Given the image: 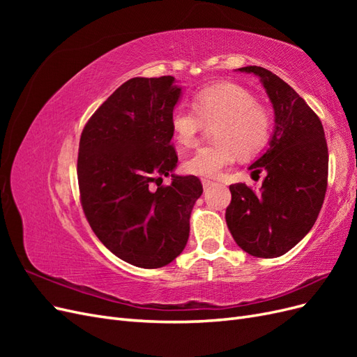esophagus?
Returning <instances> with one entry per match:
<instances>
[{"label":"esophagus","mask_w":357,"mask_h":357,"mask_svg":"<svg viewBox=\"0 0 357 357\" xmlns=\"http://www.w3.org/2000/svg\"><path fill=\"white\" fill-rule=\"evenodd\" d=\"M201 181H202V186H204V189H208V188L213 185V181H211V180H208V178H202Z\"/></svg>","instance_id":"obj_1"}]
</instances>
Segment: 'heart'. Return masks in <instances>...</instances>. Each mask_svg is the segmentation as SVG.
I'll list each match as a JSON object with an SVG mask.
<instances>
[{
    "label": "heart",
    "mask_w": 357,
    "mask_h": 357,
    "mask_svg": "<svg viewBox=\"0 0 357 357\" xmlns=\"http://www.w3.org/2000/svg\"><path fill=\"white\" fill-rule=\"evenodd\" d=\"M214 125L215 142L198 147L183 167L193 176L215 177L236 156L261 150L271 132V119L252 93L232 83L205 86L193 96V105L180 102L169 114L172 137L180 146H192L202 121Z\"/></svg>",
    "instance_id": "obj_1"
}]
</instances>
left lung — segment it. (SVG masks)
Listing matches in <instances>:
<instances>
[{"label":"left lung","mask_w":357,"mask_h":357,"mask_svg":"<svg viewBox=\"0 0 357 357\" xmlns=\"http://www.w3.org/2000/svg\"><path fill=\"white\" fill-rule=\"evenodd\" d=\"M241 73L261 79L274 109V131L266 152L248 167L266 171L259 192L231 185L226 225L235 243L256 257L287 253L310 232L328 188V144L317 114L290 86L262 67Z\"/></svg>","instance_id":"left-lung-1"}]
</instances>
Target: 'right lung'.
<instances>
[{
    "label": "right lung",
    "mask_w": 357,
    "mask_h": 357,
    "mask_svg": "<svg viewBox=\"0 0 357 357\" xmlns=\"http://www.w3.org/2000/svg\"><path fill=\"white\" fill-rule=\"evenodd\" d=\"M181 88L172 75L134 77L86 123L79 144L80 201L92 231L122 261L165 266L183 252L202 193L195 176H176L169 114ZM172 176V185L152 188Z\"/></svg>",
    "instance_id": "obj_1"
}]
</instances>
